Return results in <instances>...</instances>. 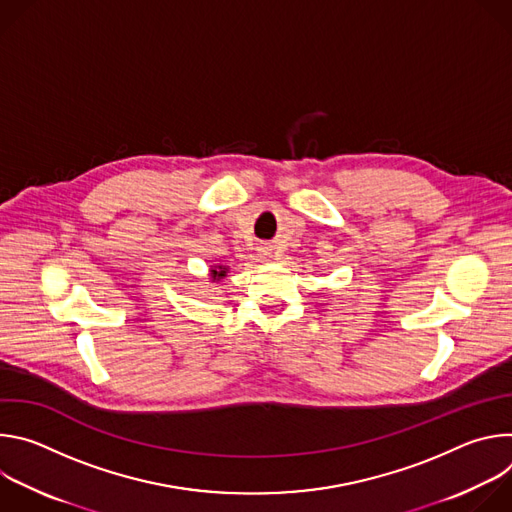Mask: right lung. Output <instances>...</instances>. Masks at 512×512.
Masks as SVG:
<instances>
[{"label":"right lung","mask_w":512,"mask_h":512,"mask_svg":"<svg viewBox=\"0 0 512 512\" xmlns=\"http://www.w3.org/2000/svg\"><path fill=\"white\" fill-rule=\"evenodd\" d=\"M227 273H229V267H225V265L212 267V269H210V279L218 283V281H221V279H225V277H227Z\"/></svg>","instance_id":"1"}]
</instances>
